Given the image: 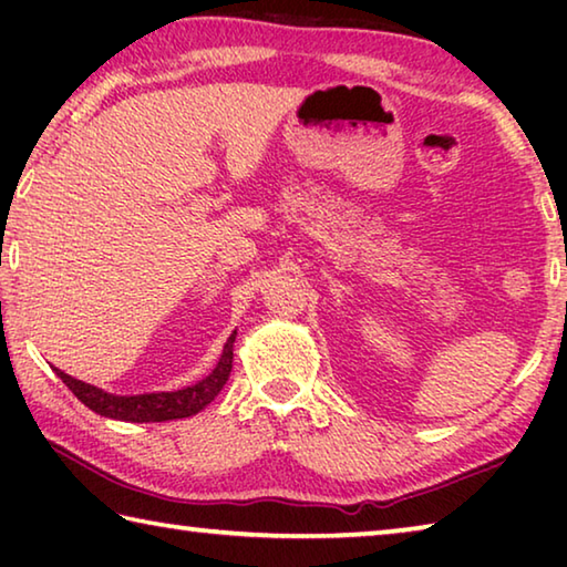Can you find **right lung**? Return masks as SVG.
<instances>
[{
  "label": "right lung",
  "mask_w": 567,
  "mask_h": 567,
  "mask_svg": "<svg viewBox=\"0 0 567 567\" xmlns=\"http://www.w3.org/2000/svg\"><path fill=\"white\" fill-rule=\"evenodd\" d=\"M237 330L229 334L225 342V350L219 354V362L215 370L209 372L195 385L182 388L175 392H145V395H112V392H104L100 388L90 385V382H82L66 372L56 370V378H60L66 388L74 392V398L84 402L90 410L97 412L102 417L112 420H124V422H167V420H179L197 415L199 410H205L209 402L217 398V392L225 388L229 378V370H233V344H235Z\"/></svg>",
  "instance_id": "right-lung-1"
}]
</instances>
